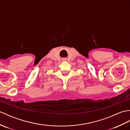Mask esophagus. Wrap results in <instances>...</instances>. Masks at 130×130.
<instances>
[{
    "label": "esophagus",
    "instance_id": "34e87169",
    "mask_svg": "<svg viewBox=\"0 0 130 130\" xmlns=\"http://www.w3.org/2000/svg\"><path fill=\"white\" fill-rule=\"evenodd\" d=\"M63 61H66V59H64V60H63Z\"/></svg>",
    "mask_w": 130,
    "mask_h": 130
}]
</instances>
